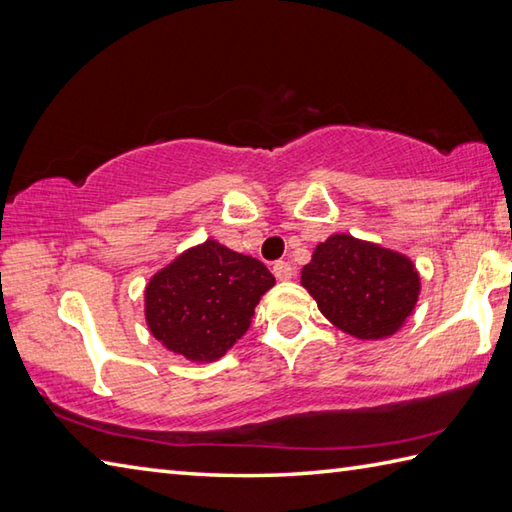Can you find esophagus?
Returning <instances> with one entry per match:
<instances>
[{
    "instance_id": "34e87169",
    "label": "esophagus",
    "mask_w": 512,
    "mask_h": 512,
    "mask_svg": "<svg viewBox=\"0 0 512 512\" xmlns=\"http://www.w3.org/2000/svg\"><path fill=\"white\" fill-rule=\"evenodd\" d=\"M273 273H275V277H277L279 281H290L292 275H295V268H292L288 262H277V264L273 266Z\"/></svg>"
}]
</instances>
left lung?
Returning <instances> with one entry per match:
<instances>
[{
  "instance_id": "obj_1",
  "label": "left lung",
  "mask_w": 512,
  "mask_h": 512,
  "mask_svg": "<svg viewBox=\"0 0 512 512\" xmlns=\"http://www.w3.org/2000/svg\"><path fill=\"white\" fill-rule=\"evenodd\" d=\"M301 286L336 330L380 341L396 334L416 310L420 273L398 250L334 233L301 268Z\"/></svg>"
}]
</instances>
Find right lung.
I'll use <instances>...</instances> for the list:
<instances>
[{"instance_id": "right-lung-1", "label": "right lung", "mask_w": 512, "mask_h": 512, "mask_svg": "<svg viewBox=\"0 0 512 512\" xmlns=\"http://www.w3.org/2000/svg\"><path fill=\"white\" fill-rule=\"evenodd\" d=\"M275 277L217 239L189 246L145 286L151 336L191 363H213L242 339Z\"/></svg>"}]
</instances>
